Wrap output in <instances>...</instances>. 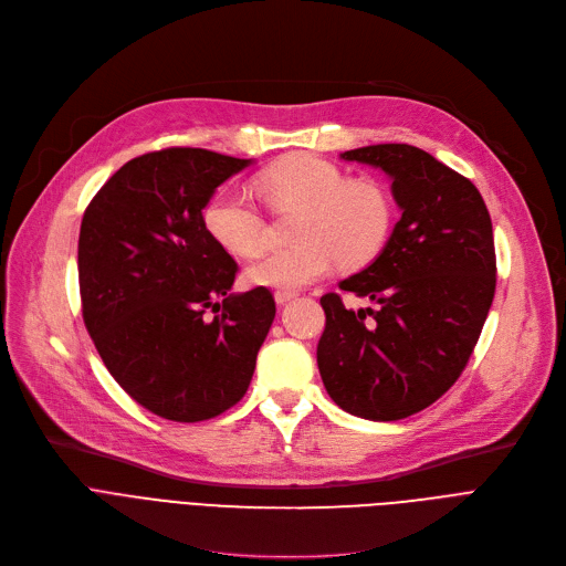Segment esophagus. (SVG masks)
Masks as SVG:
<instances>
[{"instance_id": "esophagus-1", "label": "esophagus", "mask_w": 566, "mask_h": 566, "mask_svg": "<svg viewBox=\"0 0 566 566\" xmlns=\"http://www.w3.org/2000/svg\"><path fill=\"white\" fill-rule=\"evenodd\" d=\"M293 298H295L293 291H275V303H277V305H286V303L293 301Z\"/></svg>"}]
</instances>
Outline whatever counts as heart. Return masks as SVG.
<instances>
[{
  "instance_id": "obj_1",
  "label": "heart",
  "mask_w": 566,
  "mask_h": 566,
  "mask_svg": "<svg viewBox=\"0 0 566 566\" xmlns=\"http://www.w3.org/2000/svg\"><path fill=\"white\" fill-rule=\"evenodd\" d=\"M256 192L273 208H301L295 238L301 243L273 250L248 265L252 286L298 291L328 275L337 259L358 268L385 245L392 227V199L380 184L346 174L323 158L295 154L254 178ZM206 233L233 256H254L265 245L259 208L235 188H220L203 203Z\"/></svg>"
}]
</instances>
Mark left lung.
<instances>
[{
	"label": "left lung",
	"mask_w": 566,
	"mask_h": 566,
	"mask_svg": "<svg viewBox=\"0 0 566 566\" xmlns=\"http://www.w3.org/2000/svg\"><path fill=\"white\" fill-rule=\"evenodd\" d=\"M339 158L388 176L401 218L380 254L339 282L374 310L321 298L316 363L346 412L403 420L452 388L480 339L495 293L491 216L465 176L418 146L371 144Z\"/></svg>",
	"instance_id": "1"
}]
</instances>
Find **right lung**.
<instances>
[{"instance_id": "1", "label": "right lung", "mask_w": 566, "mask_h": 566, "mask_svg": "<svg viewBox=\"0 0 566 566\" xmlns=\"http://www.w3.org/2000/svg\"><path fill=\"white\" fill-rule=\"evenodd\" d=\"M254 160L206 148L133 158L80 227L82 316L114 380L146 410L201 422L241 401L275 301L231 293L238 265L201 222L203 203Z\"/></svg>"}]
</instances>
